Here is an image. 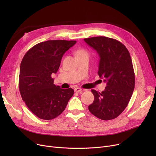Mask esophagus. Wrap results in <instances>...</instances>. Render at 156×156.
<instances>
[{"instance_id":"obj_1","label":"esophagus","mask_w":156,"mask_h":156,"mask_svg":"<svg viewBox=\"0 0 156 156\" xmlns=\"http://www.w3.org/2000/svg\"><path fill=\"white\" fill-rule=\"evenodd\" d=\"M75 91L76 92H78V93H82V89H81L80 88L76 87L75 88Z\"/></svg>"}]
</instances>
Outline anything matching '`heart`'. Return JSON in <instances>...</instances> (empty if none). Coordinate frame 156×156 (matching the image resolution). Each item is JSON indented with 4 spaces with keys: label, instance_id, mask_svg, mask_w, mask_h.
Here are the masks:
<instances>
[{
    "label": "heart",
    "instance_id": "b5f03b06",
    "mask_svg": "<svg viewBox=\"0 0 156 156\" xmlns=\"http://www.w3.org/2000/svg\"><path fill=\"white\" fill-rule=\"evenodd\" d=\"M82 55L88 56V53L85 49H83V48L79 49V50H78L76 52V56L78 57V56H82Z\"/></svg>",
    "mask_w": 156,
    "mask_h": 156
}]
</instances>
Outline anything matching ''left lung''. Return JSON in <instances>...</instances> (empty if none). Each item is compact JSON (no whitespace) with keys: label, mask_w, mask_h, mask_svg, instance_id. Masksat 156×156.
<instances>
[{"label":"left lung","mask_w":156,"mask_h":156,"mask_svg":"<svg viewBox=\"0 0 156 156\" xmlns=\"http://www.w3.org/2000/svg\"><path fill=\"white\" fill-rule=\"evenodd\" d=\"M84 41L99 54L98 75L107 83L102 92L92 90L94 101L88 109L101 119H113L125 110L133 92L135 81L132 59L126 47L117 40L95 37Z\"/></svg>","instance_id":"8db88e82"}]
</instances>
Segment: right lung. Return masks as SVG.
Listing matches in <instances>:
<instances>
[{
    "label": "right lung",
    "mask_w": 156,
    "mask_h": 156,
    "mask_svg": "<svg viewBox=\"0 0 156 156\" xmlns=\"http://www.w3.org/2000/svg\"><path fill=\"white\" fill-rule=\"evenodd\" d=\"M75 40H47L39 43L24 55L20 65L19 88L23 101L38 118L51 120L64 111L73 89L54 84L52 74L59 68L64 54Z\"/></svg>",
    "instance_id": "1"
}]
</instances>
